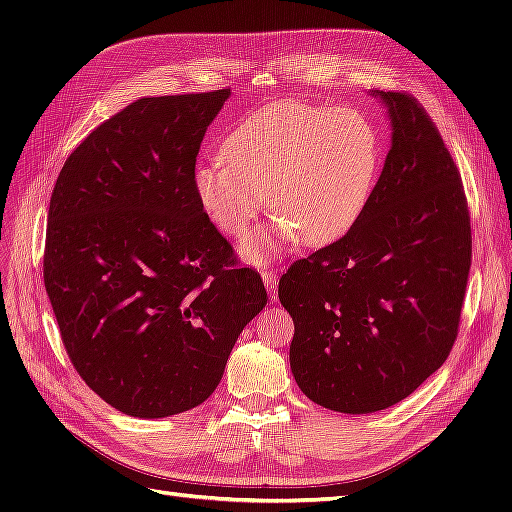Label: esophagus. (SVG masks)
I'll return each mask as SVG.
<instances>
[{"label": "esophagus", "mask_w": 512, "mask_h": 512, "mask_svg": "<svg viewBox=\"0 0 512 512\" xmlns=\"http://www.w3.org/2000/svg\"><path fill=\"white\" fill-rule=\"evenodd\" d=\"M262 275V282H265V286H267V290H269V294H271V301H277V277H275V273L271 271V269H265L260 273Z\"/></svg>", "instance_id": "esophagus-1"}]
</instances>
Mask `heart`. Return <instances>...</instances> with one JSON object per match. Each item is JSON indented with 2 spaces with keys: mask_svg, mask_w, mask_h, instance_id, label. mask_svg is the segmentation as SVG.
<instances>
[{
  "mask_svg": "<svg viewBox=\"0 0 512 512\" xmlns=\"http://www.w3.org/2000/svg\"><path fill=\"white\" fill-rule=\"evenodd\" d=\"M224 160L198 162L192 188L211 224L245 237L269 205L273 224L241 243L260 267L286 245H327L365 211L380 168V138L352 108L277 102L247 115L222 143Z\"/></svg>",
  "mask_w": 512,
  "mask_h": 512,
  "instance_id": "obj_1",
  "label": "heart"
}]
</instances>
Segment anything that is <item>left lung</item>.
<instances>
[{
  "label": "left lung",
  "mask_w": 512,
  "mask_h": 512,
  "mask_svg": "<svg viewBox=\"0 0 512 512\" xmlns=\"http://www.w3.org/2000/svg\"><path fill=\"white\" fill-rule=\"evenodd\" d=\"M371 96L389 115L391 149L369 203L277 290L294 322V380L344 414L391 408L442 367L472 260L466 196L438 128L406 94Z\"/></svg>",
  "instance_id": "8db88e82"
}]
</instances>
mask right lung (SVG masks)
Segmentation results:
<instances>
[{
	"instance_id": "obj_1",
	"label": "right lung",
	"mask_w": 512,
	"mask_h": 512,
	"mask_svg": "<svg viewBox=\"0 0 512 512\" xmlns=\"http://www.w3.org/2000/svg\"><path fill=\"white\" fill-rule=\"evenodd\" d=\"M228 98L218 89L132 102L70 153L53 188L46 294L74 369L128 416L203 404L267 305L260 275L235 265L192 188Z\"/></svg>"
}]
</instances>
